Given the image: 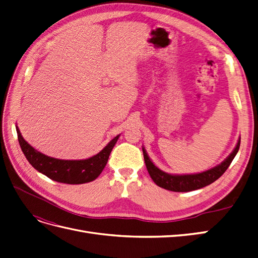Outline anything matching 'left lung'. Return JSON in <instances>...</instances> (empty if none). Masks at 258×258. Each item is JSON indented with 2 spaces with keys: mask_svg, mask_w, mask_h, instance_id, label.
<instances>
[{
  "mask_svg": "<svg viewBox=\"0 0 258 258\" xmlns=\"http://www.w3.org/2000/svg\"><path fill=\"white\" fill-rule=\"evenodd\" d=\"M240 147V139L235 147V150L226 158L222 163L217 165L216 167L207 170L205 172L195 173V174H169L163 172L160 169L156 167L152 160L148 157L146 151L142 147L145 165L147 168L148 173H150L153 181L156 185H158L162 188L171 190V191H191L196 190L202 187L208 186L215 182L217 178H220L226 170L230 166L231 161L235 158Z\"/></svg>",
  "mask_w": 258,
  "mask_h": 258,
  "instance_id": "8db88e82",
  "label": "left lung"
}]
</instances>
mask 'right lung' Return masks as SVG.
I'll list each match as a JSON object with an SVG mask.
<instances>
[{
  "instance_id": "1",
  "label": "right lung",
  "mask_w": 258,
  "mask_h": 258,
  "mask_svg": "<svg viewBox=\"0 0 258 258\" xmlns=\"http://www.w3.org/2000/svg\"><path fill=\"white\" fill-rule=\"evenodd\" d=\"M18 141L26 158L38 172L51 178L52 181L66 184H84L96 179L102 172L108 160L114 145L119 135L111 140L102 151L88 159L63 160L49 157L38 152L22 138L20 130L16 127Z\"/></svg>"
}]
</instances>
